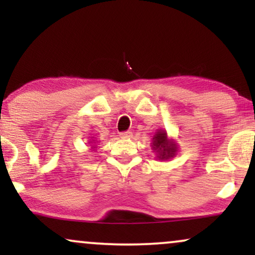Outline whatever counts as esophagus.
I'll use <instances>...</instances> for the list:
<instances>
[{"label":"esophagus","mask_w":255,"mask_h":255,"mask_svg":"<svg viewBox=\"0 0 255 255\" xmlns=\"http://www.w3.org/2000/svg\"><path fill=\"white\" fill-rule=\"evenodd\" d=\"M120 135H121V137H125V139H128V137H131L133 133H131V131H129V130L121 131V133H120Z\"/></svg>","instance_id":"34e87169"}]
</instances>
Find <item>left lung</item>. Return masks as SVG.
<instances>
[{
    "mask_svg": "<svg viewBox=\"0 0 255 255\" xmlns=\"http://www.w3.org/2000/svg\"><path fill=\"white\" fill-rule=\"evenodd\" d=\"M152 148L158 152L159 159H168V158L174 157L175 152H176V145H175L174 142L169 141L166 131L164 130L157 131L156 135L153 136V145H152Z\"/></svg>",
    "mask_w": 255,
    "mask_h": 255,
    "instance_id": "1",
    "label": "left lung"
}]
</instances>
